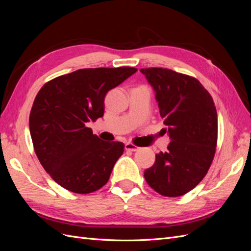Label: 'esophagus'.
I'll return each mask as SVG.
<instances>
[{"instance_id": "34e87169", "label": "esophagus", "mask_w": 251, "mask_h": 251, "mask_svg": "<svg viewBox=\"0 0 251 251\" xmlns=\"http://www.w3.org/2000/svg\"><path fill=\"white\" fill-rule=\"evenodd\" d=\"M125 148H126V151H137L139 149L137 146H135L134 143H131V142H126Z\"/></svg>"}]
</instances>
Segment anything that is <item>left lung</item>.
<instances>
[{"label":"left lung","mask_w":251,"mask_h":251,"mask_svg":"<svg viewBox=\"0 0 251 251\" xmlns=\"http://www.w3.org/2000/svg\"><path fill=\"white\" fill-rule=\"evenodd\" d=\"M156 92L160 116L171 142L156 155L144 178L165 197L185 195L198 185L214 160L218 115L214 100L193 76L163 68L140 69Z\"/></svg>","instance_id":"8db88e82"}]
</instances>
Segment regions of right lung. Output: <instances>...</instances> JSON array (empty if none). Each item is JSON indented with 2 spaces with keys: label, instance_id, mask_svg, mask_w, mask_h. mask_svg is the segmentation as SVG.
Here are the masks:
<instances>
[{
  "label": "right lung",
  "instance_id": "add662e5",
  "mask_svg": "<svg viewBox=\"0 0 251 251\" xmlns=\"http://www.w3.org/2000/svg\"><path fill=\"white\" fill-rule=\"evenodd\" d=\"M136 71L133 67L79 69L39 91L29 116L30 135L43 168L62 187L90 194L109 181L125 144L100 140L87 123L103 116L105 94Z\"/></svg>",
  "mask_w": 251,
  "mask_h": 251
}]
</instances>
